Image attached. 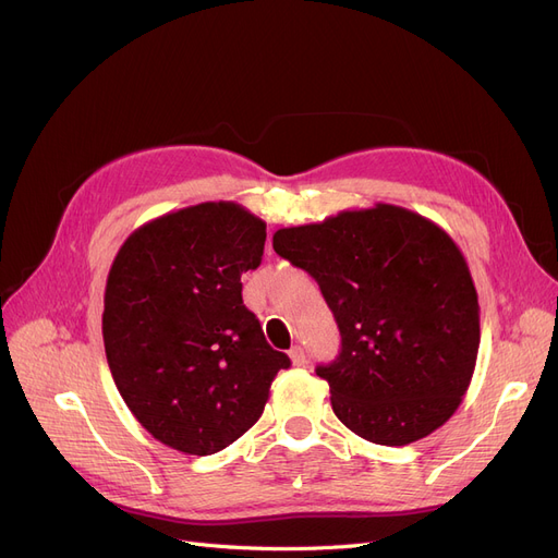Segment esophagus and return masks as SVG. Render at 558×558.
I'll return each instance as SVG.
<instances>
[{
	"label": "esophagus",
	"instance_id": "obj_1",
	"mask_svg": "<svg viewBox=\"0 0 558 558\" xmlns=\"http://www.w3.org/2000/svg\"><path fill=\"white\" fill-rule=\"evenodd\" d=\"M290 359H292V363H294L296 367H301V365H305V363H307V361H305L303 347H299V344H294V347L290 349Z\"/></svg>",
	"mask_w": 558,
	"mask_h": 558
}]
</instances>
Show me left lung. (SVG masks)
<instances>
[{"label": "left lung", "instance_id": "left-lung-1", "mask_svg": "<svg viewBox=\"0 0 558 558\" xmlns=\"http://www.w3.org/2000/svg\"><path fill=\"white\" fill-rule=\"evenodd\" d=\"M274 251L311 274L338 322L319 365L336 416L379 446H407L456 414L473 377L481 307L469 264L437 222L396 204L282 227Z\"/></svg>", "mask_w": 558, "mask_h": 558}]
</instances>
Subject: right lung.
<instances>
[{
  "mask_svg": "<svg viewBox=\"0 0 558 558\" xmlns=\"http://www.w3.org/2000/svg\"><path fill=\"white\" fill-rule=\"evenodd\" d=\"M266 222L204 202L144 222L112 262L102 342L112 379L154 439L214 456L262 416L290 359L243 305L241 276L264 255Z\"/></svg>",
  "mask_w": 558,
  "mask_h": 558,
  "instance_id": "right-lung-1",
  "label": "right lung"
}]
</instances>
